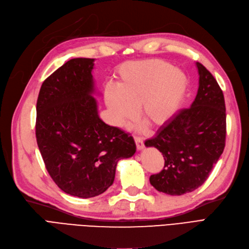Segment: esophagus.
Segmentation results:
<instances>
[{"label":"esophagus","mask_w":249,"mask_h":249,"mask_svg":"<svg viewBox=\"0 0 249 249\" xmlns=\"http://www.w3.org/2000/svg\"><path fill=\"white\" fill-rule=\"evenodd\" d=\"M135 142H136V146L138 150H142L144 148V142L141 137H135Z\"/></svg>","instance_id":"1"}]
</instances>
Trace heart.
Instances as JSON below:
<instances>
[{"mask_svg": "<svg viewBox=\"0 0 249 249\" xmlns=\"http://www.w3.org/2000/svg\"><path fill=\"white\" fill-rule=\"evenodd\" d=\"M187 87L186 75L162 59L128 62L116 71V87L106 85L104 100L116 125L133 121L139 108L143 121L159 128L176 116Z\"/></svg>", "mask_w": 249, "mask_h": 249, "instance_id": "heart-1", "label": "heart"}]
</instances>
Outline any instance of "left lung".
I'll use <instances>...</instances> for the list:
<instances>
[{
    "label": "left lung",
    "instance_id": "left-lung-1",
    "mask_svg": "<svg viewBox=\"0 0 249 249\" xmlns=\"http://www.w3.org/2000/svg\"><path fill=\"white\" fill-rule=\"evenodd\" d=\"M196 68L199 89L191 107L178 111L156 137L145 141L165 160L164 169L150 176V184L171 196L191 193L206 181L226 145L224 93L206 68L200 63Z\"/></svg>",
    "mask_w": 249,
    "mask_h": 249
}]
</instances>
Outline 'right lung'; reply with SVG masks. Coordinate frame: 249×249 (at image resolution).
<instances>
[{"mask_svg":"<svg viewBox=\"0 0 249 249\" xmlns=\"http://www.w3.org/2000/svg\"><path fill=\"white\" fill-rule=\"evenodd\" d=\"M93 58H72L42 83L36 138L46 170L66 194L92 198L112 185L119 160L136 152L130 134L102 121L92 97Z\"/></svg>","mask_w":249,"mask_h":249,"instance_id":"obj_1","label":"right lung"}]
</instances>
